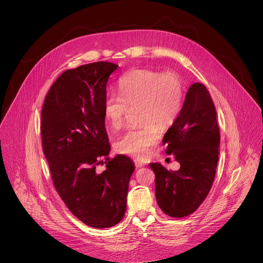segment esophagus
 Wrapping results in <instances>:
<instances>
[{"label":"esophagus","mask_w":263,"mask_h":263,"mask_svg":"<svg viewBox=\"0 0 263 263\" xmlns=\"http://www.w3.org/2000/svg\"><path fill=\"white\" fill-rule=\"evenodd\" d=\"M134 163H135V166H136V167H142V166L145 165V163H144L143 161H141L140 159H135V160H134Z\"/></svg>","instance_id":"esophagus-1"}]
</instances>
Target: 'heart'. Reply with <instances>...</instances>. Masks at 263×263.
Wrapping results in <instances>:
<instances>
[{
    "label": "heart",
    "mask_w": 263,
    "mask_h": 263,
    "mask_svg": "<svg viewBox=\"0 0 263 263\" xmlns=\"http://www.w3.org/2000/svg\"><path fill=\"white\" fill-rule=\"evenodd\" d=\"M119 95H108L104 101V118L114 129H119L129 108L139 106L141 127L130 128L116 141L119 152L143 158L155 144L161 132L156 124L167 127L177 119L182 106L183 86L177 74L160 73L152 69H136L123 76Z\"/></svg>",
    "instance_id": "1"
}]
</instances>
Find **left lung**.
<instances>
[{
	"mask_svg": "<svg viewBox=\"0 0 263 263\" xmlns=\"http://www.w3.org/2000/svg\"><path fill=\"white\" fill-rule=\"evenodd\" d=\"M219 141L214 104L207 88L195 83L162 140L167 144L166 154L174 155L180 168L168 171L160 163L151 164L157 204L165 214L187 216L206 199L215 176Z\"/></svg>",
	"mask_w": 263,
	"mask_h": 263,
	"instance_id": "obj_1",
	"label": "left lung"
}]
</instances>
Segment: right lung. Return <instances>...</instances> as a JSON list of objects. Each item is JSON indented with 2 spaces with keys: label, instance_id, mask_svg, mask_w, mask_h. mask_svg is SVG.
I'll return each instance as SVG.
<instances>
[{
  "label": "right lung",
  "instance_id": "1",
  "mask_svg": "<svg viewBox=\"0 0 263 263\" xmlns=\"http://www.w3.org/2000/svg\"><path fill=\"white\" fill-rule=\"evenodd\" d=\"M119 65L95 62L62 72L50 88L42 111L44 153L60 198L87 226L119 223L127 208L134 162L125 155L105 161L111 149L105 128L104 101L110 74Z\"/></svg>",
  "mask_w": 263,
  "mask_h": 263
}]
</instances>
